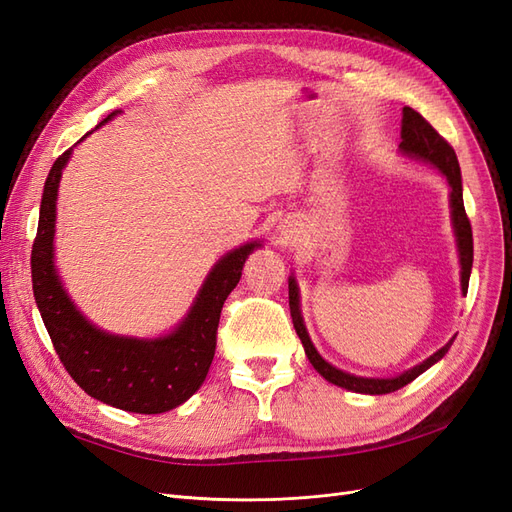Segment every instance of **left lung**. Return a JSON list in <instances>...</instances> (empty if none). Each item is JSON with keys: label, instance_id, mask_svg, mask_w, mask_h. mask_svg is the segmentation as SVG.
<instances>
[{"label": "left lung", "instance_id": "8db88e82", "mask_svg": "<svg viewBox=\"0 0 512 512\" xmlns=\"http://www.w3.org/2000/svg\"><path fill=\"white\" fill-rule=\"evenodd\" d=\"M399 149L408 153V156L421 158L425 162H431L433 166H438L442 170V175L448 179V185H451L453 226H455V235H457L459 258H461V290H463V294H466L468 292V282H470V271H472V260H474V243H472V226H470V220H468L466 207H463L461 170H459L455 149L451 147V143H448L444 136L438 134V130L433 128L421 113H416L414 108H410V106H404V111H401V143H399ZM288 303H290L292 324H294V329H297V335L301 337L309 363L314 365V369L324 380H329L337 386H342V389H348V391H354V393H369V395L393 393V391L401 389V386L410 384L414 378L421 376L423 371L429 369L433 363H438L453 344V342H448L436 354H431L427 361L408 369L406 374H401L397 378L380 380V378L350 376V374H346V371L329 365L318 354V350L314 348L312 339H309V335L305 331L301 309H299V290H297V284H294L292 277L288 280Z\"/></svg>", "mask_w": 512, "mask_h": 512}]
</instances>
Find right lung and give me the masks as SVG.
<instances>
[{"label": "right lung", "mask_w": 512, "mask_h": 512, "mask_svg": "<svg viewBox=\"0 0 512 512\" xmlns=\"http://www.w3.org/2000/svg\"><path fill=\"white\" fill-rule=\"evenodd\" d=\"M70 153L72 149L61 153L44 181L32 245V286L44 327L61 365L87 395L128 412H168L190 399L205 382L218 344L224 301L239 284L245 258L258 243L239 247L215 265L177 331L153 342L102 333L76 312L53 267L55 198Z\"/></svg>", "instance_id": "obj_1"}]
</instances>
